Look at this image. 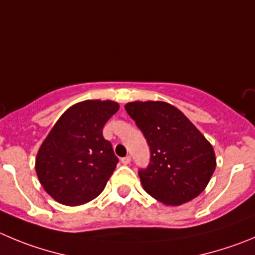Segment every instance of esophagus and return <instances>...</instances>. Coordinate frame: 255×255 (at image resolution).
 <instances>
[{
	"instance_id": "esophagus-1",
	"label": "esophagus",
	"mask_w": 255,
	"mask_h": 255,
	"mask_svg": "<svg viewBox=\"0 0 255 255\" xmlns=\"http://www.w3.org/2000/svg\"><path fill=\"white\" fill-rule=\"evenodd\" d=\"M121 162H122L123 165H129V163H130V157L129 156L123 157V158H121Z\"/></svg>"
}]
</instances>
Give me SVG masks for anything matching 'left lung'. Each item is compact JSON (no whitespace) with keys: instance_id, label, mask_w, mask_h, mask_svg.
<instances>
[{"instance_id":"obj_1","label":"left lung","mask_w":255,"mask_h":255,"mask_svg":"<svg viewBox=\"0 0 255 255\" xmlns=\"http://www.w3.org/2000/svg\"><path fill=\"white\" fill-rule=\"evenodd\" d=\"M143 132L151 151L146 170L138 172L148 195L167 206L191 201L205 190L216 167L210 142L172 104L161 101L125 106Z\"/></svg>"}]
</instances>
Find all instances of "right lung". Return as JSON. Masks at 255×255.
<instances>
[{"mask_svg":"<svg viewBox=\"0 0 255 255\" xmlns=\"http://www.w3.org/2000/svg\"><path fill=\"white\" fill-rule=\"evenodd\" d=\"M118 109L117 102L88 99L66 109L51 128L37 151L35 170L55 201L79 206L103 191L118 163L103 127Z\"/></svg>","mask_w":255,"mask_h":255,"instance_id":"add662e5","label":"right lung"}]
</instances>
